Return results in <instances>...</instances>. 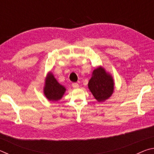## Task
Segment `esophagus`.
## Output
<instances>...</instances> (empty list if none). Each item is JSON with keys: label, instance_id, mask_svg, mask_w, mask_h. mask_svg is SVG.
<instances>
[{"label": "esophagus", "instance_id": "esophagus-1", "mask_svg": "<svg viewBox=\"0 0 154 154\" xmlns=\"http://www.w3.org/2000/svg\"><path fill=\"white\" fill-rule=\"evenodd\" d=\"M72 86L73 88H78L79 87V85L77 83H72Z\"/></svg>", "mask_w": 154, "mask_h": 154}]
</instances>
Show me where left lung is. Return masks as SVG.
Listing matches in <instances>:
<instances>
[{"instance_id":"obj_1","label":"left lung","mask_w":154,"mask_h":154,"mask_svg":"<svg viewBox=\"0 0 154 154\" xmlns=\"http://www.w3.org/2000/svg\"><path fill=\"white\" fill-rule=\"evenodd\" d=\"M91 92L98 102H103L109 98L113 92V78L105 70L98 67L92 72V77L88 83Z\"/></svg>"}]
</instances>
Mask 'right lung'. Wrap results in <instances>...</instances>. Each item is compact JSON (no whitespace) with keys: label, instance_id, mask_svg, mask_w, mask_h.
Returning <instances> with one entry per match:
<instances>
[{"label":"right lung","instance_id":"right-lung-1","mask_svg":"<svg viewBox=\"0 0 154 154\" xmlns=\"http://www.w3.org/2000/svg\"><path fill=\"white\" fill-rule=\"evenodd\" d=\"M66 91L64 86L57 82L52 73L49 72L47 77L44 94L49 100L58 101L61 99Z\"/></svg>","mask_w":154,"mask_h":154}]
</instances>
